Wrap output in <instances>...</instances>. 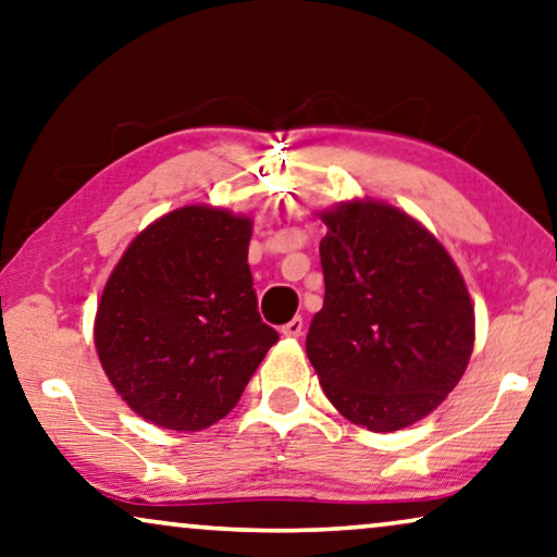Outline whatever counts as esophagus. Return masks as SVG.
I'll return each mask as SVG.
<instances>
[{
	"label": "esophagus",
	"instance_id": "esophagus-1",
	"mask_svg": "<svg viewBox=\"0 0 557 557\" xmlns=\"http://www.w3.org/2000/svg\"><path fill=\"white\" fill-rule=\"evenodd\" d=\"M281 332H284L286 337H299L301 332H305V320H301V317H294L292 322H286L284 327H281Z\"/></svg>",
	"mask_w": 557,
	"mask_h": 557
}]
</instances>
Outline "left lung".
Returning <instances> with one entry per match:
<instances>
[{"mask_svg":"<svg viewBox=\"0 0 557 557\" xmlns=\"http://www.w3.org/2000/svg\"><path fill=\"white\" fill-rule=\"evenodd\" d=\"M324 305L307 335L327 399L373 432L409 428L463 375L473 305L453 258L420 222L379 201L322 214Z\"/></svg>","mask_w":557,"mask_h":557,"instance_id":"8db88e82","label":"left lung"}]
</instances>
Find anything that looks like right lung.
Returning a JSON list of instances; mask_svg holds the SVG:
<instances>
[{
	"label": "right lung",
	"instance_id": "right-lung-1",
	"mask_svg": "<svg viewBox=\"0 0 557 557\" xmlns=\"http://www.w3.org/2000/svg\"><path fill=\"white\" fill-rule=\"evenodd\" d=\"M250 220L182 207L143 230L107 281L94 343L143 420L197 432L227 414L278 332L258 314Z\"/></svg>",
	"mask_w": 557,
	"mask_h": 557
}]
</instances>
